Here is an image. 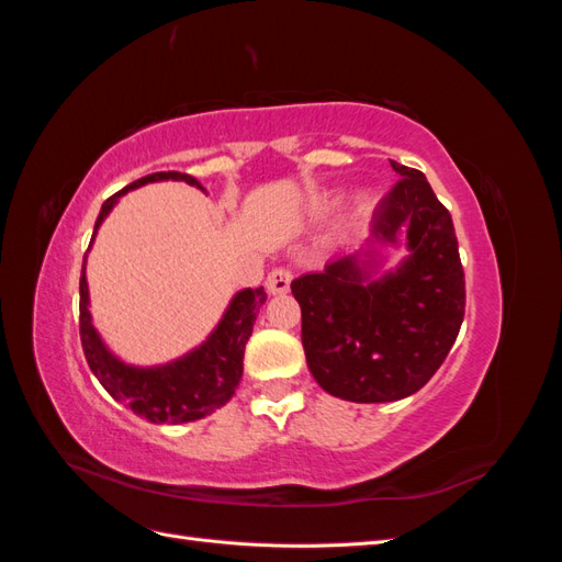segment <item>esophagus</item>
<instances>
[{
    "label": "esophagus",
    "mask_w": 562,
    "mask_h": 562,
    "mask_svg": "<svg viewBox=\"0 0 562 562\" xmlns=\"http://www.w3.org/2000/svg\"><path fill=\"white\" fill-rule=\"evenodd\" d=\"M291 281H293V274L288 271L285 267H277L271 269V274L267 277V293L269 295H283L291 291Z\"/></svg>",
    "instance_id": "obj_1"
}]
</instances>
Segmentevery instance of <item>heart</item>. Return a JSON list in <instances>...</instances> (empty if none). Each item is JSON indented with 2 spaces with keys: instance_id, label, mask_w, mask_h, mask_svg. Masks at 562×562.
Instances as JSON below:
<instances>
[{
  "instance_id": "1",
  "label": "heart",
  "mask_w": 562,
  "mask_h": 562,
  "mask_svg": "<svg viewBox=\"0 0 562 562\" xmlns=\"http://www.w3.org/2000/svg\"><path fill=\"white\" fill-rule=\"evenodd\" d=\"M339 201H342V196H339V194H330V196H328V206H335V203H339ZM375 201H378L375 190H363V192L359 194V206H361L363 213L370 211L372 206H375Z\"/></svg>"
}]
</instances>
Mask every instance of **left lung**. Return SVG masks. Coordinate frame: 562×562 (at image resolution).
<instances>
[{
  "label": "left lung",
  "mask_w": 562,
  "mask_h": 562,
  "mask_svg": "<svg viewBox=\"0 0 562 562\" xmlns=\"http://www.w3.org/2000/svg\"><path fill=\"white\" fill-rule=\"evenodd\" d=\"M401 178L372 213L368 246L291 283L314 380L351 403L413 396L446 361L464 321V269L448 209L424 173ZM406 234L408 255L383 271L384 247Z\"/></svg>",
  "instance_id": "left-lung-1"
}]
</instances>
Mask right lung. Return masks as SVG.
Listing matches in <instances>:
<instances>
[{
    "mask_svg": "<svg viewBox=\"0 0 562 562\" xmlns=\"http://www.w3.org/2000/svg\"><path fill=\"white\" fill-rule=\"evenodd\" d=\"M161 180L187 182L203 192V184L196 178L176 171L151 173L131 182L122 192H116L103 203L95 220L89 250L100 225L105 223V217L116 206L119 199L147 182ZM265 302V288H255V291L252 288H244V291L229 300L223 318L217 321L213 333L199 347L161 366H131L110 351L93 326V316L89 312L87 255H83L79 279V333L83 356H87L91 372L105 386L108 394L131 407L138 417H145L151 424L194 422L223 407L234 396L244 375L246 342Z\"/></svg>",
    "mask_w": 562,
    "mask_h": 562,
    "instance_id": "obj_1",
    "label": "right lung"
}]
</instances>
